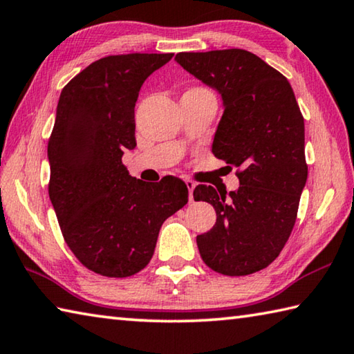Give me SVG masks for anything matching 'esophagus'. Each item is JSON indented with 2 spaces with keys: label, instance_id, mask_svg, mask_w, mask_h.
<instances>
[{
  "label": "esophagus",
  "instance_id": "34e87169",
  "mask_svg": "<svg viewBox=\"0 0 354 354\" xmlns=\"http://www.w3.org/2000/svg\"><path fill=\"white\" fill-rule=\"evenodd\" d=\"M185 185H187L189 189V199L190 201H194V189L196 187L195 181H192V179H185Z\"/></svg>",
  "mask_w": 354,
  "mask_h": 354
}]
</instances>
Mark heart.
I'll list each match as a JSON object with an SVG mask.
<instances>
[{
	"label": "heart",
	"mask_w": 354,
	"mask_h": 354,
	"mask_svg": "<svg viewBox=\"0 0 354 354\" xmlns=\"http://www.w3.org/2000/svg\"><path fill=\"white\" fill-rule=\"evenodd\" d=\"M201 94H212V93L203 86H192L184 93V95H201Z\"/></svg>",
	"instance_id": "heart-1"
}]
</instances>
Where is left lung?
I'll return each mask as SVG.
<instances>
[{"instance_id":"1","label":"left lung","mask_w":354,"mask_h":354,"mask_svg":"<svg viewBox=\"0 0 354 354\" xmlns=\"http://www.w3.org/2000/svg\"><path fill=\"white\" fill-rule=\"evenodd\" d=\"M176 62L221 94L224 113L212 151L236 167L240 187L199 184L195 201L215 207L216 223L196 236L203 261L230 277L277 259L297 220L308 178L305 122L283 74L244 49L179 53ZM230 167V169H232Z\"/></svg>"}]
</instances>
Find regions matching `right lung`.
Masks as SVG:
<instances>
[{
  "label": "right lung",
  "instance_id": "obj_1",
  "mask_svg": "<svg viewBox=\"0 0 354 354\" xmlns=\"http://www.w3.org/2000/svg\"><path fill=\"white\" fill-rule=\"evenodd\" d=\"M173 54H119L93 62L62 89L48 142V184L63 239L83 266L124 279L149 265L159 229L184 207L183 179L133 178L122 162L136 147L134 105Z\"/></svg>",
  "mask_w": 354,
  "mask_h": 354
}]
</instances>
